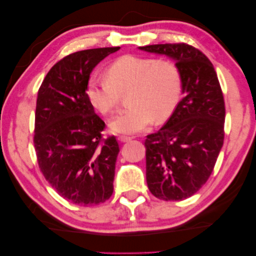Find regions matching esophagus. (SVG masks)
Here are the masks:
<instances>
[{
  "label": "esophagus",
  "instance_id": "1",
  "mask_svg": "<svg viewBox=\"0 0 256 256\" xmlns=\"http://www.w3.org/2000/svg\"><path fill=\"white\" fill-rule=\"evenodd\" d=\"M132 140V137H130V136H124V135L119 136V140L122 142V143H126V142H129Z\"/></svg>",
  "mask_w": 256,
  "mask_h": 256
}]
</instances>
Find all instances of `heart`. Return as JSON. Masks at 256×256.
<instances>
[{
    "instance_id": "b5f03b06",
    "label": "heart",
    "mask_w": 256,
    "mask_h": 256,
    "mask_svg": "<svg viewBox=\"0 0 256 256\" xmlns=\"http://www.w3.org/2000/svg\"><path fill=\"white\" fill-rule=\"evenodd\" d=\"M128 108L113 118L114 132L134 134L143 130L153 120L162 122L174 112L182 92L180 74L174 62L160 58L124 54L105 70V78H92L87 95L94 108L110 116L128 92Z\"/></svg>"
}]
</instances>
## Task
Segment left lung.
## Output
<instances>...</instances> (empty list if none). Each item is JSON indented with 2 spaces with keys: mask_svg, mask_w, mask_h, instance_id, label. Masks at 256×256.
I'll return each mask as SVG.
<instances>
[{
  "mask_svg": "<svg viewBox=\"0 0 256 256\" xmlns=\"http://www.w3.org/2000/svg\"><path fill=\"white\" fill-rule=\"evenodd\" d=\"M175 60L183 98L162 128L146 136V183L164 202L194 196L213 172L224 140L223 92L210 60L186 43L140 46Z\"/></svg>",
  "mask_w": 256,
  "mask_h": 256,
  "instance_id": "1",
  "label": "left lung"
}]
</instances>
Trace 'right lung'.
Returning <instances> with one entry per match:
<instances>
[{"label":"right lung","mask_w":256,"mask_h":256,"mask_svg":"<svg viewBox=\"0 0 256 256\" xmlns=\"http://www.w3.org/2000/svg\"><path fill=\"white\" fill-rule=\"evenodd\" d=\"M120 46L78 51L57 62L38 92L34 148L41 172L58 194L80 206L113 194L119 144L87 95L90 73Z\"/></svg>","instance_id":"add662e5"}]
</instances>
